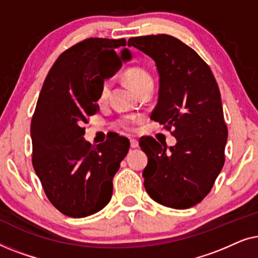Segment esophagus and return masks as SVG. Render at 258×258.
Wrapping results in <instances>:
<instances>
[{"mask_svg":"<svg viewBox=\"0 0 258 258\" xmlns=\"http://www.w3.org/2000/svg\"><path fill=\"white\" fill-rule=\"evenodd\" d=\"M130 147L132 148L139 147V141H137L136 139H130Z\"/></svg>","mask_w":258,"mask_h":258,"instance_id":"34e87169","label":"esophagus"}]
</instances>
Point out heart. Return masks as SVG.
Instances as JSON below:
<instances>
[{
  "label": "heart",
  "mask_w": 258,
  "mask_h": 258,
  "mask_svg": "<svg viewBox=\"0 0 258 258\" xmlns=\"http://www.w3.org/2000/svg\"><path fill=\"white\" fill-rule=\"evenodd\" d=\"M124 79L130 84V87L139 94L146 89V88L153 86V77H151V75L147 70L140 68V67H133V68L126 69L124 72ZM110 80H104L101 84L100 93H98V102L103 103V102L107 101L109 95H110ZM135 121L136 119L133 116H124V117L118 118L115 122V124L118 129L123 130V132H133Z\"/></svg>",
  "instance_id": "b5f03b06"
}]
</instances>
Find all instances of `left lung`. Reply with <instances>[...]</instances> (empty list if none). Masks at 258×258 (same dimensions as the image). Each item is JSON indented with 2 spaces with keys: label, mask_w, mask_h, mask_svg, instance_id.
Listing matches in <instances>:
<instances>
[{
  "label": "left lung",
  "mask_w": 258,
  "mask_h": 258,
  "mask_svg": "<svg viewBox=\"0 0 258 258\" xmlns=\"http://www.w3.org/2000/svg\"><path fill=\"white\" fill-rule=\"evenodd\" d=\"M128 45L156 63L160 90L151 117L177 140L167 150L153 136L141 137L144 188L160 204L188 209L210 192L224 165L228 126L217 82L200 55L170 35L132 37Z\"/></svg>",
  "instance_id": "obj_1"
}]
</instances>
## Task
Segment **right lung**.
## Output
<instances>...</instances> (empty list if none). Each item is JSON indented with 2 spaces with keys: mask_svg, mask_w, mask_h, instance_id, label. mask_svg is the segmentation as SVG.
I'll list each match as a JSON object with an SVG mask.
<instances>
[{
  "mask_svg": "<svg viewBox=\"0 0 258 258\" xmlns=\"http://www.w3.org/2000/svg\"><path fill=\"white\" fill-rule=\"evenodd\" d=\"M126 45L124 38L90 37L63 51L49 70L38 96L30 134L33 167L48 200L69 217L89 216L107 206L112 178L129 150L126 137L111 135L93 146L82 124L96 114L107 56ZM122 56L130 58L124 48ZM116 72V71H115Z\"/></svg>",
  "mask_w": 258,
  "mask_h": 258,
  "instance_id": "obj_1",
  "label": "right lung"
}]
</instances>
